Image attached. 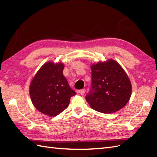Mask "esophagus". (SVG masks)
I'll use <instances>...</instances> for the list:
<instances>
[{"label":"esophagus","instance_id":"esophagus-1","mask_svg":"<svg viewBox=\"0 0 157 157\" xmlns=\"http://www.w3.org/2000/svg\"><path fill=\"white\" fill-rule=\"evenodd\" d=\"M78 93H79L80 95H84V93H85V92H86V90H85V89H82V90H78Z\"/></svg>","mask_w":157,"mask_h":157}]
</instances>
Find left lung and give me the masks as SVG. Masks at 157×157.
<instances>
[{
	"label": "left lung",
	"instance_id": "1",
	"mask_svg": "<svg viewBox=\"0 0 157 157\" xmlns=\"http://www.w3.org/2000/svg\"><path fill=\"white\" fill-rule=\"evenodd\" d=\"M92 89L86 97L94 110L102 113H113L124 107L132 94V84L121 65L109 59L93 63Z\"/></svg>",
	"mask_w": 157,
	"mask_h": 157
}]
</instances>
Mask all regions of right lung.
Instances as JSON below:
<instances>
[{
	"mask_svg": "<svg viewBox=\"0 0 157 157\" xmlns=\"http://www.w3.org/2000/svg\"><path fill=\"white\" fill-rule=\"evenodd\" d=\"M64 64L48 61L38 70L29 86L34 107L49 117L57 116L67 108L76 92L63 75Z\"/></svg>",
	"mask_w": 157,
	"mask_h": 157,
	"instance_id": "add662e5",
	"label": "right lung"
}]
</instances>
